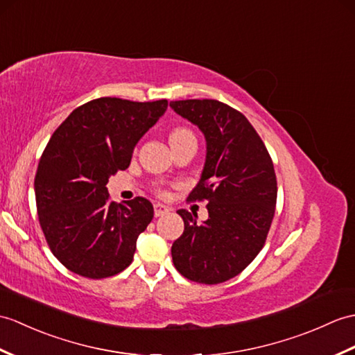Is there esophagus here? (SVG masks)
I'll use <instances>...</instances> for the list:
<instances>
[{"instance_id": "obj_1", "label": "esophagus", "mask_w": 355, "mask_h": 355, "mask_svg": "<svg viewBox=\"0 0 355 355\" xmlns=\"http://www.w3.org/2000/svg\"><path fill=\"white\" fill-rule=\"evenodd\" d=\"M168 213H169V207H166V205H163V204H160V202L154 204V216H155V218L164 216V215H168Z\"/></svg>"}]
</instances>
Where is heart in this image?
I'll use <instances>...</instances> for the list:
<instances>
[{
  "mask_svg": "<svg viewBox=\"0 0 355 355\" xmlns=\"http://www.w3.org/2000/svg\"><path fill=\"white\" fill-rule=\"evenodd\" d=\"M187 136H193V135H192L189 130H186V128H177V130H174V131H172V133H171L169 140H171V142H175V140L187 137Z\"/></svg>",
  "mask_w": 355,
  "mask_h": 355,
  "instance_id": "b5f03b06",
  "label": "heart"
}]
</instances>
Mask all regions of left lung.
Masks as SVG:
<instances>
[{
  "instance_id": "8db88e82",
  "label": "left lung",
  "mask_w": 355,
  "mask_h": 355,
  "mask_svg": "<svg viewBox=\"0 0 355 355\" xmlns=\"http://www.w3.org/2000/svg\"><path fill=\"white\" fill-rule=\"evenodd\" d=\"M198 125L207 142L200 183L187 201H207L209 219L196 224L178 210L184 232L172 243V261L191 282L219 284L241 274L266 242L277 204L270 155L243 114L216 100L169 104Z\"/></svg>"
}]
</instances>
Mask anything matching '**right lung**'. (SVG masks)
<instances>
[{
  "label": "right lung",
  "mask_w": 355,
  "mask_h": 355,
  "mask_svg": "<svg viewBox=\"0 0 355 355\" xmlns=\"http://www.w3.org/2000/svg\"><path fill=\"white\" fill-rule=\"evenodd\" d=\"M166 109V100L96 98L77 107L46 144L35 178L39 224L49 250L73 274L107 278L133 261L153 204L142 196L114 204L105 184L128 168L139 139Z\"/></svg>",
  "instance_id": "right-lung-1"
}]
</instances>
